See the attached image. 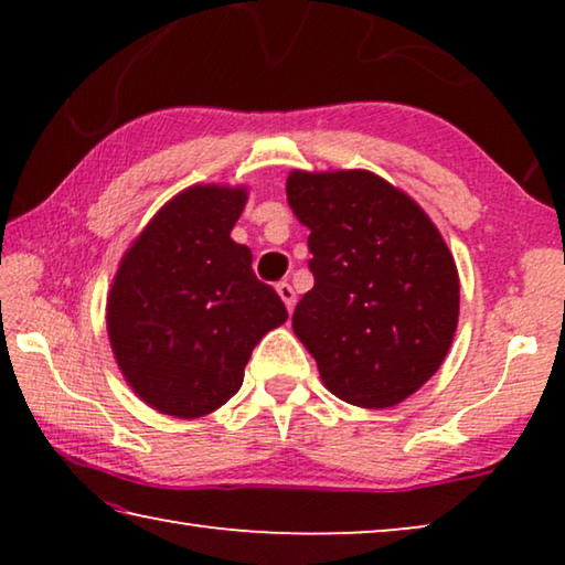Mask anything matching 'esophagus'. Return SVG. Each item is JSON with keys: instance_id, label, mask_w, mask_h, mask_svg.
I'll list each match as a JSON object with an SVG mask.
<instances>
[{"instance_id": "esophagus-1", "label": "esophagus", "mask_w": 565, "mask_h": 565, "mask_svg": "<svg viewBox=\"0 0 565 565\" xmlns=\"http://www.w3.org/2000/svg\"><path fill=\"white\" fill-rule=\"evenodd\" d=\"M276 291H279V296H281V301L286 303V309H289V311H294V303H296V291L291 289V284H286V281H281V284H276Z\"/></svg>"}]
</instances>
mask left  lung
Wrapping results in <instances>:
<instances>
[{
	"mask_svg": "<svg viewBox=\"0 0 565 565\" xmlns=\"http://www.w3.org/2000/svg\"><path fill=\"white\" fill-rule=\"evenodd\" d=\"M286 199L313 254L294 333L333 396L361 408L401 404L436 374L458 327V271L441 232L366 169H294Z\"/></svg>",
	"mask_w": 565,
	"mask_h": 565,
	"instance_id": "1",
	"label": "left lung"
}]
</instances>
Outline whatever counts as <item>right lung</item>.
<instances>
[{"mask_svg":"<svg viewBox=\"0 0 565 565\" xmlns=\"http://www.w3.org/2000/svg\"><path fill=\"white\" fill-rule=\"evenodd\" d=\"M246 186L194 184L159 209L124 252L107 296L114 359L134 394L159 414L199 418L244 381L256 343L286 306L252 271L232 228Z\"/></svg>","mask_w":565,"mask_h":565,"instance_id":"1","label":"right lung"}]
</instances>
